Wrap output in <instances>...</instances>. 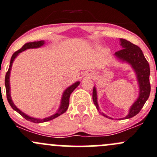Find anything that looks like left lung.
<instances>
[{
  "label": "left lung",
  "mask_w": 157,
  "mask_h": 157,
  "mask_svg": "<svg viewBox=\"0 0 157 157\" xmlns=\"http://www.w3.org/2000/svg\"><path fill=\"white\" fill-rule=\"evenodd\" d=\"M120 45L122 46V49L115 53L114 55L119 59L123 61V62H126L132 66L136 73L139 89H140L139 97L136 101L133 103V105L131 106L128 114L125 118H122V119H130V118L136 116L140 112L150 96V93H151L150 66L147 60L144 56L141 49L137 45L134 44L123 38H120ZM93 101L100 113L105 117L112 119L100 111V108L98 103L97 90L95 87H94L93 88Z\"/></svg>",
  "instance_id": "left-lung-1"
}]
</instances>
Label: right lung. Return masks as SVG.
Masks as SVG:
<instances>
[{
	"instance_id": "right-lung-1",
	"label": "right lung",
	"mask_w": 157,
	"mask_h": 157,
	"mask_svg": "<svg viewBox=\"0 0 157 157\" xmlns=\"http://www.w3.org/2000/svg\"><path fill=\"white\" fill-rule=\"evenodd\" d=\"M44 41H34V42H29V43L25 44L22 47V48H20V49L18 50L17 51H16V52L13 54L12 57H11V59H10V63L9 69H8V71L6 72V75H5V88H6V98H7V101L8 102H9L10 105L11 107H12L14 110L17 111L18 113L20 114L23 118H25L26 120L30 121V122H35V123H41V122H48V121L52 120V119H54L55 118L60 116L61 114L64 113L67 110L68 106H69V97H70V94H72V92L78 86L79 84H80V82H76L75 83H74L73 85L69 86V88H67V89L64 90L63 94L62 100H61V103H60V106H59V109H58L57 112H56V113L52 115V116H49V117H47V118H44V119H41L30 117V116H29L28 115L25 114L23 112H22L20 109H19L18 108L15 106V104H14L13 102L12 99H11L10 86V70H11V68H12L13 63L15 58L17 57V56H18V54H20L21 52H22V51H25V50L27 49H30V48H40V47H41L42 45H44Z\"/></svg>"
}]
</instances>
